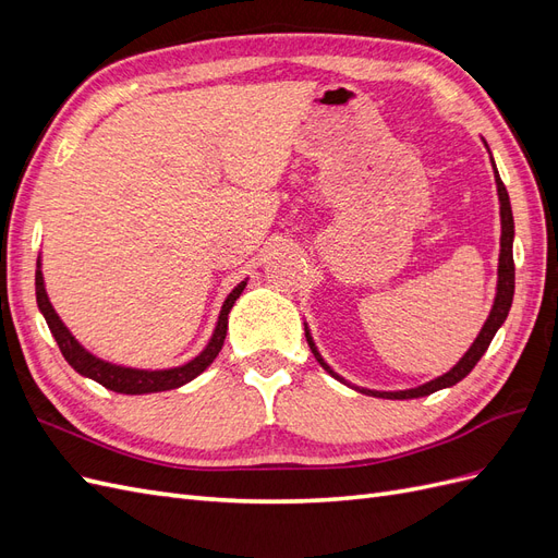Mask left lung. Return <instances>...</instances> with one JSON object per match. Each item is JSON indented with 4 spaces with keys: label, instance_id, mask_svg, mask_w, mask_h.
Instances as JSON below:
<instances>
[{
    "label": "left lung",
    "instance_id": "1",
    "mask_svg": "<svg viewBox=\"0 0 558 558\" xmlns=\"http://www.w3.org/2000/svg\"><path fill=\"white\" fill-rule=\"evenodd\" d=\"M494 160V158H492ZM494 174H496V185H498V199H500V258H498V289H496V300H494V307L492 314H488L484 328L480 330L477 340L472 342V347L465 351V356L456 363L449 373H445L442 377H437L428 384H421L416 388H408V391H369V388H361V386H351L347 379H342L337 373H332L330 365L320 359V353L312 340V335L305 326V335H307V342L310 349L314 353V359L320 363V367L326 369L328 375H332L335 379H340L342 384L356 388V391L365 393V396H375V398H388V400H410V398H421V396H430L435 391H440V388H449L453 384H459L463 377L470 375V369L477 365V361L484 356V351L492 344L494 335L498 332V328L505 324V318L510 314L512 307V298H514V258H512V242H514V218H512V207H510V195L508 189H505V183L500 181V174L496 170V162H494Z\"/></svg>",
    "mask_w": 558,
    "mask_h": 558
}]
</instances>
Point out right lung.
Masks as SVG:
<instances>
[{
  "instance_id": "add662e5",
  "label": "right lung",
  "mask_w": 558,
  "mask_h": 558,
  "mask_svg": "<svg viewBox=\"0 0 558 558\" xmlns=\"http://www.w3.org/2000/svg\"><path fill=\"white\" fill-rule=\"evenodd\" d=\"M35 286H37V305L46 318V324L53 332L56 342L62 351L64 361L70 363L78 375L90 377L93 381L102 384L109 391L116 393H125V396H142V393H158V391H170V388H179L183 384L193 381L199 373L214 363V359L221 351L223 342H226V332H228V314L234 305V300L242 295V291L246 289V281L238 283L232 289V293L226 298L221 314H218V324L216 330L211 335L209 344L205 347V351L195 356L193 361H189L185 365L179 367H170V369H137V367H123V365H113L107 363L102 359L93 356L90 351L83 349L76 337L66 330V326L60 320V316L56 314L53 305L46 295V286H44V275H41V260H37V275H35Z\"/></svg>"
}]
</instances>
